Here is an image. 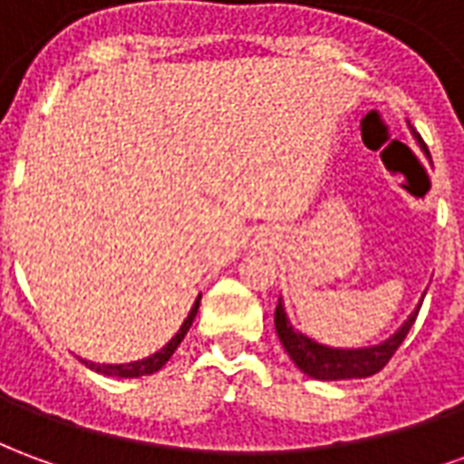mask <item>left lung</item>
<instances>
[{
    "label": "left lung",
    "instance_id": "obj_1",
    "mask_svg": "<svg viewBox=\"0 0 464 464\" xmlns=\"http://www.w3.org/2000/svg\"><path fill=\"white\" fill-rule=\"evenodd\" d=\"M420 305L410 313V318L398 331L390 335L388 341L370 348H328L315 343L301 331H295L285 315L283 301L276 305V333L281 338L283 348L291 355V360L298 368L315 380H350V378H370L388 365V360L395 355L400 343L405 341V335L412 328V323L418 318Z\"/></svg>",
    "mask_w": 464,
    "mask_h": 464
}]
</instances>
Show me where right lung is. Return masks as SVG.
Masks as SVG:
<instances>
[{
	"mask_svg": "<svg viewBox=\"0 0 464 464\" xmlns=\"http://www.w3.org/2000/svg\"><path fill=\"white\" fill-rule=\"evenodd\" d=\"M198 303H201V295L196 298L191 313H188V318L183 321L179 333H176L171 341L166 343L161 350H156L153 355H149V358L133 360V362H123V365H99V362H89V360H84V365L86 368L96 370V372H102V375H111V378H141V375H151V372H156V370H161L163 365L169 362V358H171L173 353H176V348L181 345L183 338H186V333H188L193 318H196V313H198Z\"/></svg>",
	"mask_w": 464,
	"mask_h": 464,
	"instance_id": "obj_1",
	"label": "right lung"
}]
</instances>
